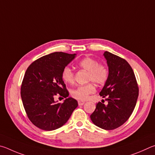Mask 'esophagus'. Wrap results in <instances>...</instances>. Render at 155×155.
<instances>
[{
    "label": "esophagus",
    "mask_w": 155,
    "mask_h": 155,
    "mask_svg": "<svg viewBox=\"0 0 155 155\" xmlns=\"http://www.w3.org/2000/svg\"><path fill=\"white\" fill-rule=\"evenodd\" d=\"M84 103H85V101H80V100H79V101H78V105H83L84 104Z\"/></svg>",
    "instance_id": "esophagus-1"
}]
</instances>
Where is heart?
<instances>
[{"instance_id":"1","label":"heart","mask_w":155,"mask_h":155,"mask_svg":"<svg viewBox=\"0 0 155 155\" xmlns=\"http://www.w3.org/2000/svg\"><path fill=\"white\" fill-rule=\"evenodd\" d=\"M78 64L82 69L88 71V82H93L98 85H103L107 82L109 77L108 68L104 64L99 63L97 60L86 57L81 60ZM61 78L65 83L72 84L75 81V75L71 68L64 67L61 73ZM94 92L95 86L93 83L90 82L84 85L78 86L77 88L73 89L71 92V95L76 99L86 100Z\"/></svg>"}]
</instances>
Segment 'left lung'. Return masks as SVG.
Returning <instances> with one entry per match:
<instances>
[{
	"label": "left lung",
	"instance_id": "1",
	"mask_svg": "<svg viewBox=\"0 0 155 155\" xmlns=\"http://www.w3.org/2000/svg\"><path fill=\"white\" fill-rule=\"evenodd\" d=\"M109 67V77L100 96L107 104L97 103L91 119L96 126L115 129L128 120L136 105L139 88L131 67L126 60L109 51L104 54Z\"/></svg>",
	"mask_w": 155,
	"mask_h": 155
}]
</instances>
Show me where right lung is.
<instances>
[{
	"mask_svg": "<svg viewBox=\"0 0 155 155\" xmlns=\"http://www.w3.org/2000/svg\"><path fill=\"white\" fill-rule=\"evenodd\" d=\"M75 54L57 51L43 56L27 68L21 85V97L27 116L35 126L52 131L67 123L78 101L69 97V92L61 78L63 68ZM56 95L67 98L63 103L54 101Z\"/></svg>",
	"mask_w": 155,
	"mask_h": 155,
	"instance_id": "1",
	"label": "right lung"
}]
</instances>
